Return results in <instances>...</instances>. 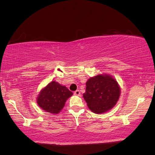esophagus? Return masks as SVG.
<instances>
[{"label": "esophagus", "mask_w": 155, "mask_h": 155, "mask_svg": "<svg viewBox=\"0 0 155 155\" xmlns=\"http://www.w3.org/2000/svg\"><path fill=\"white\" fill-rule=\"evenodd\" d=\"M74 94L75 95H80L81 92H80L79 90H77V91H75L74 92Z\"/></svg>", "instance_id": "1"}]
</instances>
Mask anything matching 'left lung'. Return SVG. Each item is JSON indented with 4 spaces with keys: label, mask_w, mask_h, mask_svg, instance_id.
<instances>
[{
    "label": "left lung",
    "mask_w": 155,
    "mask_h": 155,
    "mask_svg": "<svg viewBox=\"0 0 155 155\" xmlns=\"http://www.w3.org/2000/svg\"><path fill=\"white\" fill-rule=\"evenodd\" d=\"M120 91L117 82L110 76L97 75L87 81L83 97L92 112L101 114L116 104Z\"/></svg>",
    "instance_id": "1"
}]
</instances>
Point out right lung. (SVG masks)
Masks as SVG:
<instances>
[{
	"label": "right lung",
	"instance_id": "obj_1",
	"mask_svg": "<svg viewBox=\"0 0 155 155\" xmlns=\"http://www.w3.org/2000/svg\"><path fill=\"white\" fill-rule=\"evenodd\" d=\"M72 95V92L60 84L52 81L39 94L37 98L38 106L45 110L57 114L64 108L66 100Z\"/></svg>",
	"mask_w": 155,
	"mask_h": 155
}]
</instances>
